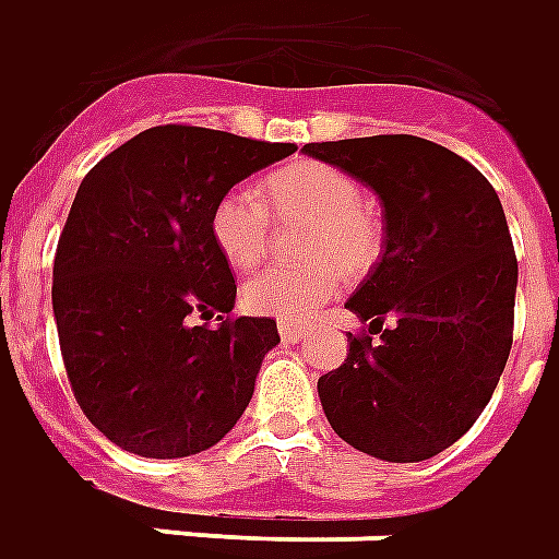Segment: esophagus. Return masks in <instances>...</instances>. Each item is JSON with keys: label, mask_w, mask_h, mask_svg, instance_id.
<instances>
[{"label": "esophagus", "mask_w": 559, "mask_h": 559, "mask_svg": "<svg viewBox=\"0 0 559 559\" xmlns=\"http://www.w3.org/2000/svg\"><path fill=\"white\" fill-rule=\"evenodd\" d=\"M280 336H283V343H300V340H307V331L298 324L280 322Z\"/></svg>", "instance_id": "obj_1"}]
</instances>
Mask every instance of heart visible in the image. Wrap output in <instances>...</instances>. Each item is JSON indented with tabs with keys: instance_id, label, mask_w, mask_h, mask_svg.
<instances>
[{
	"instance_id": "heart-1",
	"label": "heart",
	"mask_w": 559,
	"mask_h": 559,
	"mask_svg": "<svg viewBox=\"0 0 559 559\" xmlns=\"http://www.w3.org/2000/svg\"><path fill=\"white\" fill-rule=\"evenodd\" d=\"M261 194L276 213L312 219L307 255L319 261L304 267H264L243 283L240 300L259 316L307 322L340 292L343 271L358 273L373 264L382 249V223L349 174L322 162H295L273 171L261 192L237 186L216 201L210 235L225 261L240 271L259 264L267 249L271 213Z\"/></svg>"
}]
</instances>
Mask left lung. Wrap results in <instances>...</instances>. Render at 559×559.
Masks as SVG:
<instances>
[{
    "mask_svg": "<svg viewBox=\"0 0 559 559\" xmlns=\"http://www.w3.org/2000/svg\"><path fill=\"white\" fill-rule=\"evenodd\" d=\"M370 186L385 213L382 259L349 312L346 364L319 379L340 439L388 463H418L476 425L512 349L518 259L485 174L415 134L304 144ZM385 318L391 325H382Z\"/></svg>",
    "mask_w": 559,
    "mask_h": 559,
    "instance_id": "8db88e82",
    "label": "left lung"
}]
</instances>
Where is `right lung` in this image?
<instances>
[{"label": "right lung", "instance_id": "1", "mask_svg": "<svg viewBox=\"0 0 559 559\" xmlns=\"http://www.w3.org/2000/svg\"><path fill=\"white\" fill-rule=\"evenodd\" d=\"M295 150L156 126L83 177L53 261V319L83 415L120 449L189 457L249 406L280 334L273 319H225L237 286L210 216L231 186Z\"/></svg>", "mask_w": 559, "mask_h": 559}]
</instances>
